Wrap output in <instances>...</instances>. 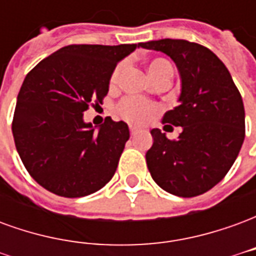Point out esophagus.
<instances>
[{
  "label": "esophagus",
  "mask_w": 256,
  "mask_h": 256,
  "mask_svg": "<svg viewBox=\"0 0 256 256\" xmlns=\"http://www.w3.org/2000/svg\"><path fill=\"white\" fill-rule=\"evenodd\" d=\"M138 128H134V126H132V128H130V134H132V136H136V134H138Z\"/></svg>",
  "instance_id": "1"
}]
</instances>
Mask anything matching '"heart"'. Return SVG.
Returning a JSON list of instances; mask_svg holds the SVG:
<instances>
[{"instance_id":"b5f03b06","label":"heart","mask_w":256,"mask_h":256,"mask_svg":"<svg viewBox=\"0 0 256 256\" xmlns=\"http://www.w3.org/2000/svg\"><path fill=\"white\" fill-rule=\"evenodd\" d=\"M167 67H170V64L167 63L166 60H163V58H154V60H150V63H148V71H150L152 78H155L156 75H159ZM123 68H124V64H119L115 68V71H114L111 76V84H118ZM152 110H154V106L150 102L141 100V98H137V97H128L119 106L120 115L124 119H128V120L133 123H144L150 118Z\"/></svg>"}]
</instances>
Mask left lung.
I'll use <instances>...</instances> for the list:
<instances>
[{
    "label": "left lung",
    "mask_w": 256,
    "mask_h": 256,
    "mask_svg": "<svg viewBox=\"0 0 256 256\" xmlns=\"http://www.w3.org/2000/svg\"><path fill=\"white\" fill-rule=\"evenodd\" d=\"M141 48L167 54L181 79L178 106L163 122L181 126L177 140L152 128L145 154L150 176L163 190L193 198L225 177L246 134L242 98L225 64L206 46L185 40L142 42Z\"/></svg>",
    "instance_id": "left-lung-1"
}]
</instances>
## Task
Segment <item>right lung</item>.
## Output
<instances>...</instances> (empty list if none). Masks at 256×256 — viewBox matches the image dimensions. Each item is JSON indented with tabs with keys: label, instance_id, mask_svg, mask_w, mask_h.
I'll list each match as a JSON object with an SVG mask.
<instances>
[{
	"label": "right lung",
	"instance_id": "1",
	"mask_svg": "<svg viewBox=\"0 0 256 256\" xmlns=\"http://www.w3.org/2000/svg\"><path fill=\"white\" fill-rule=\"evenodd\" d=\"M141 44L68 45L27 74L18 94L12 133L30 176L49 192L82 198L97 192L116 172L130 137L128 123L84 120L100 102L119 62Z\"/></svg>",
	"mask_w": 256,
	"mask_h": 256
}]
</instances>
